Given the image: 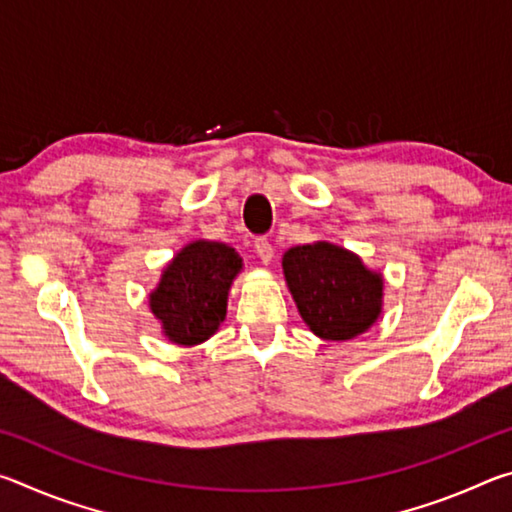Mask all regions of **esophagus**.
<instances>
[{
	"label": "esophagus",
	"instance_id": "34e87169",
	"mask_svg": "<svg viewBox=\"0 0 512 512\" xmlns=\"http://www.w3.org/2000/svg\"><path fill=\"white\" fill-rule=\"evenodd\" d=\"M255 250H257V257L262 259V264H271V259H273V246H271V241L268 239H257L255 241Z\"/></svg>",
	"mask_w": 512,
	"mask_h": 512
}]
</instances>
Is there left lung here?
Listing matches in <instances>:
<instances>
[{
    "label": "left lung",
    "instance_id": "left-lung-1",
    "mask_svg": "<svg viewBox=\"0 0 512 512\" xmlns=\"http://www.w3.org/2000/svg\"><path fill=\"white\" fill-rule=\"evenodd\" d=\"M282 271L300 318L318 339H357L384 309V275L332 241L289 248Z\"/></svg>",
    "mask_w": 512,
    "mask_h": 512
}]
</instances>
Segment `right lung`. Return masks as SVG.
I'll return each mask as SVG.
<instances>
[{
	"label": "right lung",
	"instance_id": "right-lung-1",
	"mask_svg": "<svg viewBox=\"0 0 512 512\" xmlns=\"http://www.w3.org/2000/svg\"><path fill=\"white\" fill-rule=\"evenodd\" d=\"M241 268L244 259L223 241L196 239L180 248L149 293V309L164 339L192 348L219 332Z\"/></svg>",
	"mask_w": 512,
	"mask_h": 512
}]
</instances>
